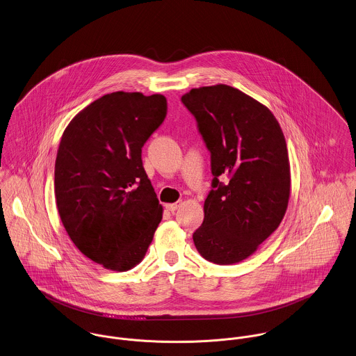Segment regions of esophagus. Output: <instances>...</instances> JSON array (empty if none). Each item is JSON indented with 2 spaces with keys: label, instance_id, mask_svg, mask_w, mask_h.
Here are the masks:
<instances>
[{
  "label": "esophagus",
  "instance_id": "34e87169",
  "mask_svg": "<svg viewBox=\"0 0 356 356\" xmlns=\"http://www.w3.org/2000/svg\"><path fill=\"white\" fill-rule=\"evenodd\" d=\"M181 206V202H176V203H169V204H166V210H169V211H176L179 207Z\"/></svg>",
  "mask_w": 356,
  "mask_h": 356
}]
</instances>
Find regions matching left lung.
<instances>
[{
    "instance_id": "8db88e82",
    "label": "left lung",
    "mask_w": 356,
    "mask_h": 356,
    "mask_svg": "<svg viewBox=\"0 0 356 356\" xmlns=\"http://www.w3.org/2000/svg\"><path fill=\"white\" fill-rule=\"evenodd\" d=\"M181 102L211 153L214 176L193 243L211 263H240L286 214L291 187L286 139L274 113L233 86L193 88ZM220 174L229 177L227 185L218 181Z\"/></svg>"
}]
</instances>
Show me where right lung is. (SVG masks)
Segmentation results:
<instances>
[{
    "mask_svg": "<svg viewBox=\"0 0 356 356\" xmlns=\"http://www.w3.org/2000/svg\"><path fill=\"white\" fill-rule=\"evenodd\" d=\"M165 115L163 95L113 92L80 111L60 138L59 217L82 254L111 271L139 264L163 219L140 153Z\"/></svg>",
    "mask_w": 356,
    "mask_h": 356,
    "instance_id": "1",
    "label": "right lung"
}]
</instances>
